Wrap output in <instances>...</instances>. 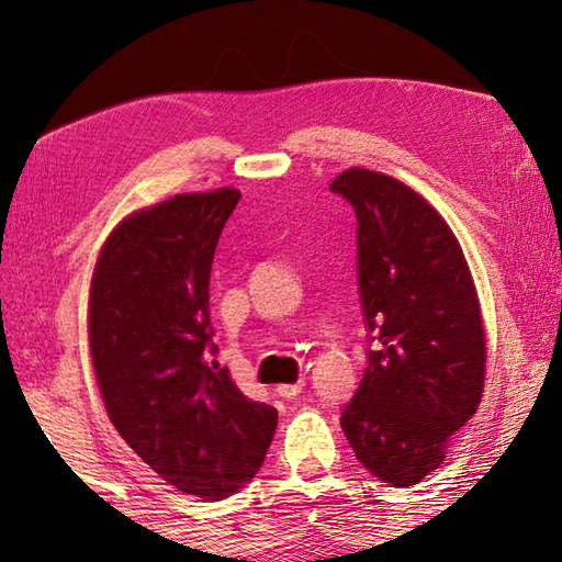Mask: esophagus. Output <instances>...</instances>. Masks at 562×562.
<instances>
[{"label": "esophagus", "mask_w": 562, "mask_h": 562, "mask_svg": "<svg viewBox=\"0 0 562 562\" xmlns=\"http://www.w3.org/2000/svg\"><path fill=\"white\" fill-rule=\"evenodd\" d=\"M304 391V381H296V384H282L278 386V393L282 398H296Z\"/></svg>", "instance_id": "obj_1"}]
</instances>
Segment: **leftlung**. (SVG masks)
Segmentation results:
<instances>
[{
	"label": "left lung",
	"mask_w": 562,
	"mask_h": 562,
	"mask_svg": "<svg viewBox=\"0 0 562 562\" xmlns=\"http://www.w3.org/2000/svg\"><path fill=\"white\" fill-rule=\"evenodd\" d=\"M357 217V284L367 369L340 427L374 479L420 483L479 411L485 330L469 262L439 212L384 173L348 169L330 183Z\"/></svg>",
	"instance_id": "1"
}]
</instances>
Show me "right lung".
Listing matches in <instances>:
<instances>
[{
    "instance_id": "right-lung-1",
    "label": "right lung",
    "mask_w": 562,
    "mask_h": 562,
    "mask_svg": "<svg viewBox=\"0 0 562 562\" xmlns=\"http://www.w3.org/2000/svg\"><path fill=\"white\" fill-rule=\"evenodd\" d=\"M241 193L176 195L115 226L93 270V372L117 432L166 483L202 499L244 487L278 411L250 401L212 355L210 270Z\"/></svg>"
}]
</instances>
